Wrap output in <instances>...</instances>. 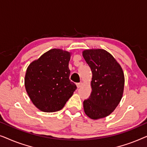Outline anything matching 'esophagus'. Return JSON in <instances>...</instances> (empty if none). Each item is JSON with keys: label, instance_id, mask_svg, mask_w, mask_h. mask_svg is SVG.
Returning a JSON list of instances; mask_svg holds the SVG:
<instances>
[{"label": "esophagus", "instance_id": "esophagus-1", "mask_svg": "<svg viewBox=\"0 0 147 147\" xmlns=\"http://www.w3.org/2000/svg\"><path fill=\"white\" fill-rule=\"evenodd\" d=\"M82 84L81 83V82H80V83H77V84H76V86H77L78 88H80L82 86Z\"/></svg>", "mask_w": 147, "mask_h": 147}]
</instances>
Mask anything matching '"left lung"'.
I'll list each match as a JSON object with an SVG mask.
<instances>
[{"instance_id": "obj_1", "label": "left lung", "mask_w": 147, "mask_h": 147, "mask_svg": "<svg viewBox=\"0 0 147 147\" xmlns=\"http://www.w3.org/2000/svg\"><path fill=\"white\" fill-rule=\"evenodd\" d=\"M83 57L92 72V92L84 101V112L92 119L110 115L121 100L124 86L122 67L105 50L88 49Z\"/></svg>"}]
</instances>
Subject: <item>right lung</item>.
<instances>
[{"label":"right lung","instance_id":"add662e5","mask_svg":"<svg viewBox=\"0 0 147 147\" xmlns=\"http://www.w3.org/2000/svg\"><path fill=\"white\" fill-rule=\"evenodd\" d=\"M69 52L53 49L27 67L26 91L34 105L41 111L61 110L77 88L69 80Z\"/></svg>","mask_w":147,"mask_h":147}]
</instances>
